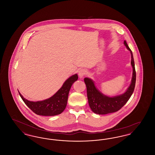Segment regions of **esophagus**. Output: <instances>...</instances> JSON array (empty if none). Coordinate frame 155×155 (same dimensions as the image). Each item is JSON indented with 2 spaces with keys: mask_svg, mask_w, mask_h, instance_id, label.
I'll return each mask as SVG.
<instances>
[{
  "mask_svg": "<svg viewBox=\"0 0 155 155\" xmlns=\"http://www.w3.org/2000/svg\"><path fill=\"white\" fill-rule=\"evenodd\" d=\"M87 73V71L85 69H81L78 72V75L80 78H82Z\"/></svg>",
  "mask_w": 155,
  "mask_h": 155,
  "instance_id": "obj_1",
  "label": "esophagus"
}]
</instances>
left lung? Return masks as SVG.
Wrapping results in <instances>:
<instances>
[{
    "instance_id": "1",
    "label": "left lung",
    "mask_w": 155,
    "mask_h": 155,
    "mask_svg": "<svg viewBox=\"0 0 155 155\" xmlns=\"http://www.w3.org/2000/svg\"><path fill=\"white\" fill-rule=\"evenodd\" d=\"M124 44L131 53V64L133 67V76L131 84L125 92L116 96L111 97L107 96L98 90L95 85L94 81L92 79L88 77L84 78V82L87 86L89 107L94 113L97 114H106L117 111L127 102L133 94L136 82L135 63L133 52L128 47L125 41H124Z\"/></svg>"
}]
</instances>
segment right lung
<instances>
[{"instance_id":"obj_1","label":"right lung","mask_w":155,"mask_h":155,"mask_svg":"<svg viewBox=\"0 0 155 155\" xmlns=\"http://www.w3.org/2000/svg\"><path fill=\"white\" fill-rule=\"evenodd\" d=\"M78 75L75 74L67 79L62 87L51 97L41 101L33 102L24 98L19 92L22 101L31 110L38 115L53 116L61 114L64 110L67 103L70 88L75 81L78 80Z\"/></svg>"}]
</instances>
